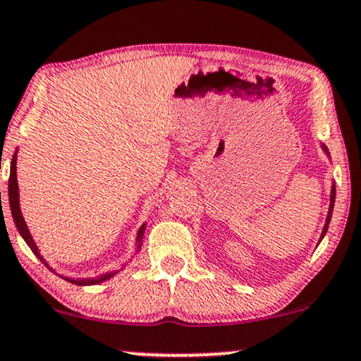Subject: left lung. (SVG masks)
Here are the masks:
<instances>
[{"label": "left lung", "mask_w": 361, "mask_h": 361, "mask_svg": "<svg viewBox=\"0 0 361 361\" xmlns=\"http://www.w3.org/2000/svg\"><path fill=\"white\" fill-rule=\"evenodd\" d=\"M323 152L328 154V149L325 145H322ZM333 204H335V185L331 186V193H330V208H328V214H326V221H325V226H323V231H322V236H320V241L323 240V236H325L326 230H328V225H330V220H331V213H333Z\"/></svg>", "instance_id": "left-lung-1"}]
</instances>
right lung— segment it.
I'll return each instance as SVG.
<instances>
[{
    "label": "right lung",
    "mask_w": 361,
    "mask_h": 361,
    "mask_svg": "<svg viewBox=\"0 0 361 361\" xmlns=\"http://www.w3.org/2000/svg\"><path fill=\"white\" fill-rule=\"evenodd\" d=\"M8 196H10V208H11L13 220H15V225L18 228V231H20V235L23 236V240L26 241V245H28L30 248H31V252H33L36 257H38L41 262H43L48 267V263L44 262V258L39 255V250H38V246H36L35 240L31 238V233H30L28 226H26L25 218H23L21 209H20V191H18V180H16V153H15V157H13V159H11L10 181H8ZM145 226H147V225H141V228L138 230V236H136V245H138V250L141 248V241H143ZM116 273L118 271H109V273H104V275H99L98 278H76V280H73V278H65V280L75 283V285H97V283H102L104 280H108V278L115 276Z\"/></svg>",
    "instance_id": "add662e5"
}]
</instances>
